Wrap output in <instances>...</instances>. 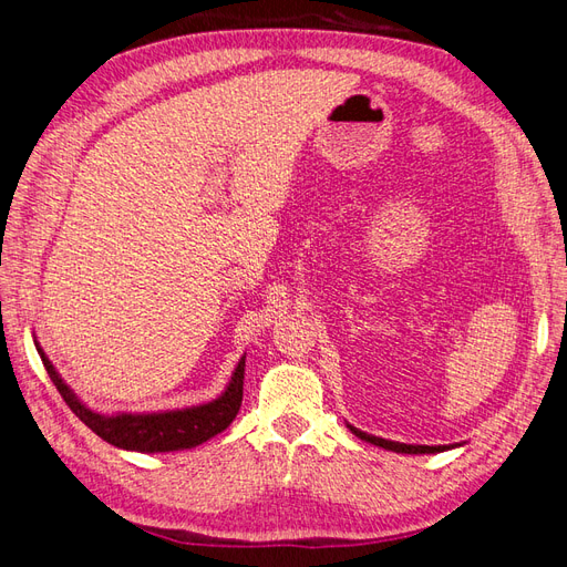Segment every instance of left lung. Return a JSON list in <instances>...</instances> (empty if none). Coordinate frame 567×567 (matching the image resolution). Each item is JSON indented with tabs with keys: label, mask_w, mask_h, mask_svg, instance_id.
Listing matches in <instances>:
<instances>
[{
	"label": "left lung",
	"mask_w": 567,
	"mask_h": 567,
	"mask_svg": "<svg viewBox=\"0 0 567 567\" xmlns=\"http://www.w3.org/2000/svg\"><path fill=\"white\" fill-rule=\"evenodd\" d=\"M360 441H368L372 445H379L383 450H393V452H405V454H433V452H445L450 450V445H405V443H395V441H383V437H377V435H370V433H362L353 426H349Z\"/></svg>",
	"instance_id": "1"
}]
</instances>
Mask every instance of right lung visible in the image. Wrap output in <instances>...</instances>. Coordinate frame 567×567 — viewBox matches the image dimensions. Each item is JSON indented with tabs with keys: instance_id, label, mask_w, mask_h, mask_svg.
<instances>
[{
	"instance_id": "1",
	"label": "right lung",
	"mask_w": 567,
	"mask_h": 567,
	"mask_svg": "<svg viewBox=\"0 0 567 567\" xmlns=\"http://www.w3.org/2000/svg\"><path fill=\"white\" fill-rule=\"evenodd\" d=\"M38 353L51 377L53 386L59 389L65 405L75 412L82 422L94 431L105 443H111L122 450H136V452H174L195 447L199 443L209 441L216 433L228 429V424L240 412L243 405V381H245V358L237 362V368L230 377L228 389L221 398L212 400L207 405L188 408V410H174V412H157V414H117V416H103L84 408L78 395L72 393L53 364L38 346Z\"/></svg>"
}]
</instances>
